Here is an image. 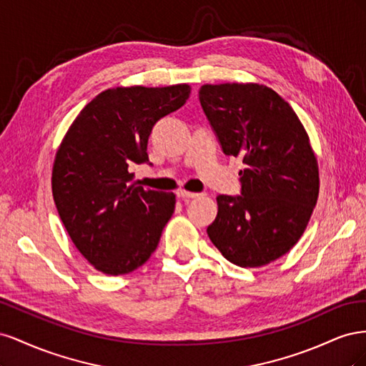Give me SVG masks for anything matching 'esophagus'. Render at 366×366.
Returning a JSON list of instances; mask_svg holds the SVG:
<instances>
[{"mask_svg":"<svg viewBox=\"0 0 366 366\" xmlns=\"http://www.w3.org/2000/svg\"><path fill=\"white\" fill-rule=\"evenodd\" d=\"M198 195H200V194H197V192H187V191H184V189L177 191V197H179L180 200H189V198H197Z\"/></svg>","mask_w":366,"mask_h":366,"instance_id":"esophagus-1","label":"esophagus"}]
</instances>
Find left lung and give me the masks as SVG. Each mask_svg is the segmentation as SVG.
<instances>
[{
    "label": "left lung",
    "instance_id": "1",
    "mask_svg": "<svg viewBox=\"0 0 366 366\" xmlns=\"http://www.w3.org/2000/svg\"><path fill=\"white\" fill-rule=\"evenodd\" d=\"M200 102L226 156L242 157L239 197L218 195L207 227L214 246L239 267H262L289 252L313 214L319 168L290 104L262 84H206Z\"/></svg>",
    "mask_w": 366,
    "mask_h": 366
}]
</instances>
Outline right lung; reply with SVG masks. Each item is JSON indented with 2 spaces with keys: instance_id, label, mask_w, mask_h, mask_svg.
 <instances>
[{
  "instance_id": "right-lung-1",
  "label": "right lung",
  "mask_w": 366,
  "mask_h": 366,
  "mask_svg": "<svg viewBox=\"0 0 366 366\" xmlns=\"http://www.w3.org/2000/svg\"><path fill=\"white\" fill-rule=\"evenodd\" d=\"M189 94L187 84L108 88L64 136L51 169L53 200L73 244L96 270L131 273L157 249L175 195L137 186L129 169L148 162L152 127Z\"/></svg>"
}]
</instances>
